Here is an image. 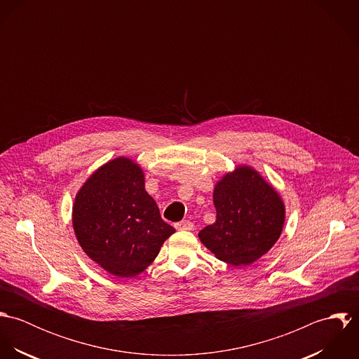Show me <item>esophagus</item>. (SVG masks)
<instances>
[{
  "instance_id": "obj_1",
  "label": "esophagus",
  "mask_w": 359,
  "mask_h": 359,
  "mask_svg": "<svg viewBox=\"0 0 359 359\" xmlns=\"http://www.w3.org/2000/svg\"><path fill=\"white\" fill-rule=\"evenodd\" d=\"M175 228L178 231H192L194 229V224L189 221V219H184L181 222H177L175 224Z\"/></svg>"
}]
</instances>
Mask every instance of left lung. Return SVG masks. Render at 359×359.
<instances>
[{
	"label": "left lung",
	"instance_id": "8db88e82",
	"mask_svg": "<svg viewBox=\"0 0 359 359\" xmlns=\"http://www.w3.org/2000/svg\"><path fill=\"white\" fill-rule=\"evenodd\" d=\"M217 219L199 232L205 248L231 265H249L279 239L285 207L256 171L239 167L214 189Z\"/></svg>",
	"mask_w": 359,
	"mask_h": 359
}]
</instances>
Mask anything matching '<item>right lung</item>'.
I'll list each match as a JSON object with an SVG mask.
<instances>
[{"label": "right lung", "mask_w": 359, "mask_h": 359, "mask_svg": "<svg viewBox=\"0 0 359 359\" xmlns=\"http://www.w3.org/2000/svg\"><path fill=\"white\" fill-rule=\"evenodd\" d=\"M73 226L83 250L121 278L147 269L175 232L145 191L142 170L124 157L104 164L80 189Z\"/></svg>", "instance_id": "obj_1"}]
</instances>
